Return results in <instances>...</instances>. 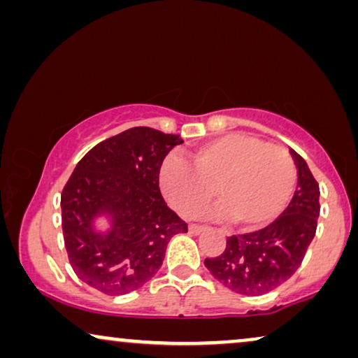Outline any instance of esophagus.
Returning <instances> with one entry per match:
<instances>
[{
  "mask_svg": "<svg viewBox=\"0 0 358 358\" xmlns=\"http://www.w3.org/2000/svg\"><path fill=\"white\" fill-rule=\"evenodd\" d=\"M203 229H207V227H203V224H189V231L192 234H200Z\"/></svg>",
  "mask_w": 358,
  "mask_h": 358,
  "instance_id": "34e87169",
  "label": "esophagus"
}]
</instances>
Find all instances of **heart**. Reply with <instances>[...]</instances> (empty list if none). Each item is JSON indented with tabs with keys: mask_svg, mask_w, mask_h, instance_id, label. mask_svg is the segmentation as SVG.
Masks as SVG:
<instances>
[{
	"mask_svg": "<svg viewBox=\"0 0 358 358\" xmlns=\"http://www.w3.org/2000/svg\"><path fill=\"white\" fill-rule=\"evenodd\" d=\"M296 182L288 150L248 134L208 140L189 153V163L171 156L161 166L159 185L185 217H197L213 199V187L229 222L256 228L285 208Z\"/></svg>",
	"mask_w": 358,
	"mask_h": 358,
	"instance_id": "b5f03b06",
	"label": "heart"
}]
</instances>
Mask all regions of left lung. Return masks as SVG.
<instances>
[{
	"label": "left lung",
	"mask_w": 358,
	"mask_h": 358,
	"mask_svg": "<svg viewBox=\"0 0 358 358\" xmlns=\"http://www.w3.org/2000/svg\"><path fill=\"white\" fill-rule=\"evenodd\" d=\"M298 169L292 202L275 222L259 231L233 234L205 267L220 283L239 295L259 296L285 283L305 259L320 217V185L306 161L290 150Z\"/></svg>",
	"instance_id": "left-lung-1"
}]
</instances>
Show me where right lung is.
Here are the masks:
<instances>
[{"mask_svg": "<svg viewBox=\"0 0 358 358\" xmlns=\"http://www.w3.org/2000/svg\"><path fill=\"white\" fill-rule=\"evenodd\" d=\"M179 135L134 127L110 136L83 156L62 190V229L73 271L106 295L143 287L163 264L166 246L187 233L159 192L161 164ZM109 214L107 234L94 218Z\"/></svg>", "mask_w": 358, "mask_h": 358, "instance_id": "1", "label": "right lung"}]
</instances>
